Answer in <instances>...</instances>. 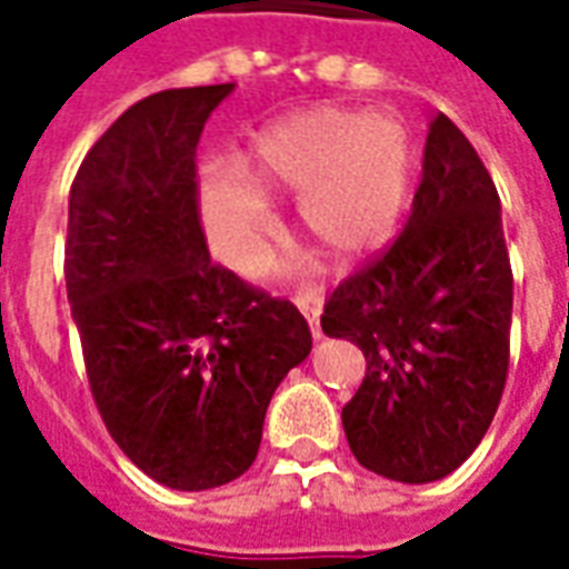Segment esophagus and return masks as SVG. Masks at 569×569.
<instances>
[{"instance_id":"obj_1","label":"esophagus","mask_w":569,"mask_h":569,"mask_svg":"<svg viewBox=\"0 0 569 569\" xmlns=\"http://www.w3.org/2000/svg\"><path fill=\"white\" fill-rule=\"evenodd\" d=\"M296 305L305 310V317H308V326H310V335H313V341H320V338H322L320 296H317V292H305V296L296 298Z\"/></svg>"}]
</instances>
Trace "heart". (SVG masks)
I'll return each instance as SVG.
<instances>
[{
  "instance_id": "obj_1",
  "label": "heart",
  "mask_w": 569,
  "mask_h": 569,
  "mask_svg": "<svg viewBox=\"0 0 569 569\" xmlns=\"http://www.w3.org/2000/svg\"><path fill=\"white\" fill-rule=\"evenodd\" d=\"M408 188L411 137L399 118L313 106L261 128L237 167L207 163L198 210L212 256L252 273L277 231L271 198L298 194V224L338 259H362L393 237Z\"/></svg>"
}]
</instances>
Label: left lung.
<instances>
[{
	"label": "left lung",
	"instance_id": "8db88e82",
	"mask_svg": "<svg viewBox=\"0 0 569 569\" xmlns=\"http://www.w3.org/2000/svg\"><path fill=\"white\" fill-rule=\"evenodd\" d=\"M320 322L366 357L341 411L366 469L427 485L476 451L509 371L512 268L493 179L448 116L429 121L406 231L326 298Z\"/></svg>",
	"mask_w": 569,
	"mask_h": 569
}]
</instances>
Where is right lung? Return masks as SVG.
<instances>
[{
    "instance_id": "add662e5",
    "label": "right lung",
    "mask_w": 569,
    "mask_h": 569,
    "mask_svg": "<svg viewBox=\"0 0 569 569\" xmlns=\"http://www.w3.org/2000/svg\"><path fill=\"white\" fill-rule=\"evenodd\" d=\"M234 84L170 88L130 106L69 191L67 296L109 436L173 490L243 476L264 411L310 353L289 301L212 264L194 149Z\"/></svg>"
}]
</instances>
